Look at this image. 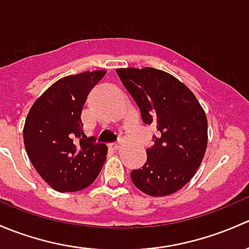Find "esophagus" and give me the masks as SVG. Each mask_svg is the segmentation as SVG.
<instances>
[{
	"label": "esophagus",
	"instance_id": "34e87169",
	"mask_svg": "<svg viewBox=\"0 0 249 249\" xmlns=\"http://www.w3.org/2000/svg\"><path fill=\"white\" fill-rule=\"evenodd\" d=\"M109 147L111 148V150L117 151L120 148V143L119 142H111V143H109Z\"/></svg>",
	"mask_w": 249,
	"mask_h": 249
}]
</instances>
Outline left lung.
<instances>
[{
	"mask_svg": "<svg viewBox=\"0 0 249 249\" xmlns=\"http://www.w3.org/2000/svg\"><path fill=\"white\" fill-rule=\"evenodd\" d=\"M139 107L142 122L157 127L142 168L130 171L138 189L152 196L173 194L201 164L207 145V120L193 92L165 71L146 67L116 71Z\"/></svg>",
	"mask_w": 249,
	"mask_h": 249,
	"instance_id": "1",
	"label": "left lung"
}]
</instances>
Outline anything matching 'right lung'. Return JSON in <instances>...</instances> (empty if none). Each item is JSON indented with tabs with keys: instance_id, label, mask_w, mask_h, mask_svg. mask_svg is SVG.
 <instances>
[{
	"instance_id": "right-lung-1",
	"label": "right lung",
	"mask_w": 249,
	"mask_h": 249,
	"mask_svg": "<svg viewBox=\"0 0 249 249\" xmlns=\"http://www.w3.org/2000/svg\"><path fill=\"white\" fill-rule=\"evenodd\" d=\"M106 71H85L61 79L30 109L24 143L31 163L51 188L76 192L99 175L107 160L106 143L83 132L81 111L87 96Z\"/></svg>"
}]
</instances>
